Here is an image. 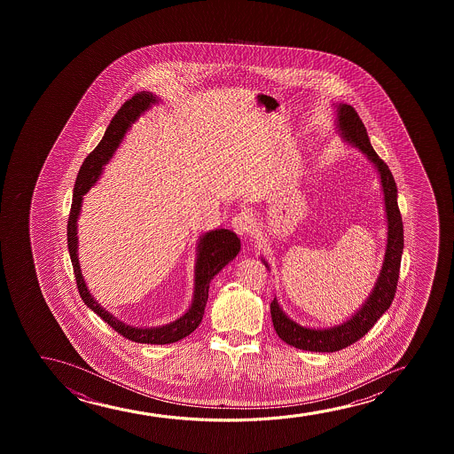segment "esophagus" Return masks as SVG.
<instances>
[{"mask_svg":"<svg viewBox=\"0 0 454 454\" xmlns=\"http://www.w3.org/2000/svg\"><path fill=\"white\" fill-rule=\"evenodd\" d=\"M231 226H232V230L236 231L239 236L243 237L249 236V234H251V231L254 230L253 218L249 217L248 214H245V212L236 214V215L232 217Z\"/></svg>","mask_w":454,"mask_h":454,"instance_id":"1","label":"esophagus"}]
</instances>
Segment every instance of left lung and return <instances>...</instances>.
<instances>
[{"mask_svg": "<svg viewBox=\"0 0 454 454\" xmlns=\"http://www.w3.org/2000/svg\"><path fill=\"white\" fill-rule=\"evenodd\" d=\"M338 112V130L344 141L352 144L375 164L379 170L380 181L385 193L386 218H387V243H386L385 262L380 271L379 280L373 286L371 296L364 305L346 323L330 329H307L292 321L274 298L270 305L274 330L282 341L293 348L310 350V352H336L348 348L372 329L373 324L391 307L397 290L400 262L403 253V222L397 203V186L391 170L386 162L372 149L366 127L363 124L354 106L340 104ZM265 267L267 262L263 261Z\"/></svg>", "mask_w": 454, "mask_h": 454, "instance_id": "left-lung-1", "label": "left lung"}]
</instances>
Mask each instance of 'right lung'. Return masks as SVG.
Masks as SVG:
<instances>
[{"instance_id":"obj_1","label":"right lung","mask_w":454,"mask_h":454,"mask_svg":"<svg viewBox=\"0 0 454 454\" xmlns=\"http://www.w3.org/2000/svg\"><path fill=\"white\" fill-rule=\"evenodd\" d=\"M155 102H158L156 96L149 91H141L124 102V106H121L118 113L114 114L102 141L85 158V161L79 170L77 180H75L74 193H73V205L69 211L68 230L67 231H68L69 257H71L73 268H74L75 282H77L81 298L83 299L87 307H90L96 315H99L110 327L118 332L119 335L125 336L130 341L143 342V344H170V342L180 341L187 335H191L201 323L203 315H205L211 280L240 251V239L232 231H209L200 239L197 263H195V290H193L192 305L180 319L161 325V327H152V329L131 327V325L121 323L106 309H102L88 292L87 284L81 273L79 259H77V218L81 214L83 195L96 184V181L99 180L102 168L106 162L112 160L113 153L118 149L119 144L122 141L127 130L130 129L131 124Z\"/></svg>"}]
</instances>
